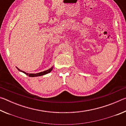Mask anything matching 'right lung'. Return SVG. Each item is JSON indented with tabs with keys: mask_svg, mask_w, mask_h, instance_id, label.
Wrapping results in <instances>:
<instances>
[{
	"mask_svg": "<svg viewBox=\"0 0 126 126\" xmlns=\"http://www.w3.org/2000/svg\"><path fill=\"white\" fill-rule=\"evenodd\" d=\"M53 67H52V68H50V69L47 70V71L42 72H40V73H35V74H33H33H32V73L31 74V73H29H29H26V72H24V71H21V70H20L19 69H18V68L16 67V68L19 70V71H20V72H23V73H25V74H27V76H29V77H37V76H40L44 75V74H47V73H50V72L51 71H52V70L53 69Z\"/></svg>",
	"mask_w": 126,
	"mask_h": 126,
	"instance_id": "right-lung-1",
	"label": "right lung"
}]
</instances>
